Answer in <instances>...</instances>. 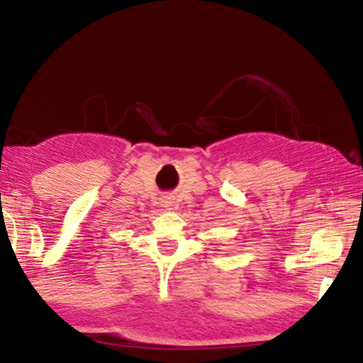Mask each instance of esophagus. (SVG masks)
<instances>
[{
    "mask_svg": "<svg viewBox=\"0 0 363 363\" xmlns=\"http://www.w3.org/2000/svg\"><path fill=\"white\" fill-rule=\"evenodd\" d=\"M162 203H163L164 208H167V210H169V206H173V201H171V199H168V196H167V199H163Z\"/></svg>",
    "mask_w": 363,
    "mask_h": 363,
    "instance_id": "esophagus-1",
    "label": "esophagus"
}]
</instances>
